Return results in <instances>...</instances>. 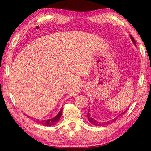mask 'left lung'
<instances>
[{
	"instance_id": "1",
	"label": "left lung",
	"mask_w": 151,
	"mask_h": 151,
	"mask_svg": "<svg viewBox=\"0 0 151 151\" xmlns=\"http://www.w3.org/2000/svg\"><path fill=\"white\" fill-rule=\"evenodd\" d=\"M130 38H131V40H132V42H133L134 44L135 47H137V46H136V41H135V40L134 39V38L132 37V36L131 35H130ZM88 111H89V109H88ZM127 109L126 110V111H124L123 112H122V114H120V115H119L118 116H120L121 115V114L125 113V112H127ZM89 112H90V111H89L88 112V113H87V118H88V120L89 122H90V123H91L92 124L95 125V126H99V127H101V126H105V125H106V124H110V123H111V122H110V121H108V122H99V121H96V120H94V119L93 118V117L91 116V115L90 114V113H89ZM117 118H118V117H116V118H114V119L112 120V121H115Z\"/></svg>"
}]
</instances>
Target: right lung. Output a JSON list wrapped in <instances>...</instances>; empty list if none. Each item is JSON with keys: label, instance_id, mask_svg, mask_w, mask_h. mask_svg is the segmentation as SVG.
<instances>
[{"label": "right lung", "instance_id": "obj_1", "mask_svg": "<svg viewBox=\"0 0 151 151\" xmlns=\"http://www.w3.org/2000/svg\"><path fill=\"white\" fill-rule=\"evenodd\" d=\"M63 112V109L60 110V111L57 114V116H55L54 118L50 119H45V120H39V119H36L34 118H32V117H30V119H32V121L38 122L42 125H44V126H52V125H54L55 124L57 123V122L59 121L61 115H62ZM29 117V116H27Z\"/></svg>", "mask_w": 151, "mask_h": 151}]
</instances>
